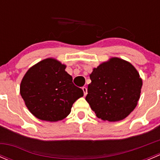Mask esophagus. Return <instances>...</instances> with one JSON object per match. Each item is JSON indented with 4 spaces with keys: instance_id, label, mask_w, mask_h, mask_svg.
Listing matches in <instances>:
<instances>
[{
    "instance_id": "34e87169",
    "label": "esophagus",
    "mask_w": 160,
    "mask_h": 160,
    "mask_svg": "<svg viewBox=\"0 0 160 160\" xmlns=\"http://www.w3.org/2000/svg\"><path fill=\"white\" fill-rule=\"evenodd\" d=\"M82 90H83V93H84V96H86V95L88 94V89H87L86 87H83V88H82Z\"/></svg>"
}]
</instances>
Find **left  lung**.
I'll return each mask as SVG.
<instances>
[{"instance_id":"8db88e82","label":"left lung","mask_w":160,"mask_h":160,"mask_svg":"<svg viewBox=\"0 0 160 160\" xmlns=\"http://www.w3.org/2000/svg\"><path fill=\"white\" fill-rule=\"evenodd\" d=\"M86 101L97 117L117 122L136 107L142 80L136 69L120 58H111L93 70Z\"/></svg>"}]
</instances>
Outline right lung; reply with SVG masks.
Segmentation results:
<instances>
[{"instance_id": "add662e5", "label": "right lung", "mask_w": 160, "mask_h": 160, "mask_svg": "<svg viewBox=\"0 0 160 160\" xmlns=\"http://www.w3.org/2000/svg\"><path fill=\"white\" fill-rule=\"evenodd\" d=\"M66 65L52 58L43 59L27 71L20 93L29 111L37 118L57 122L69 115L72 104L83 96L72 83Z\"/></svg>"}]
</instances>
